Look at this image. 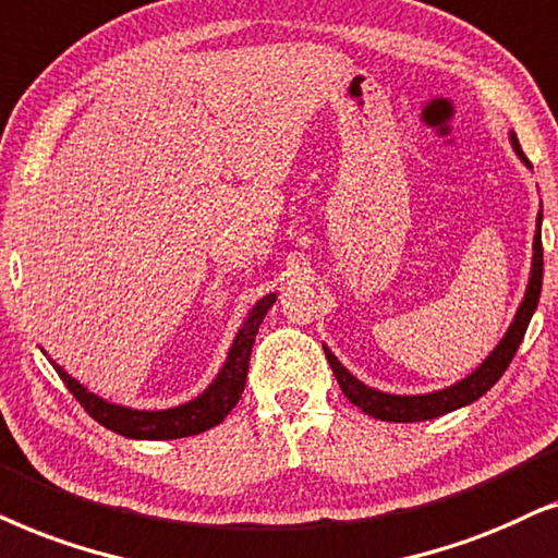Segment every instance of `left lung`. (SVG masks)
<instances>
[{"mask_svg": "<svg viewBox=\"0 0 558 558\" xmlns=\"http://www.w3.org/2000/svg\"><path fill=\"white\" fill-rule=\"evenodd\" d=\"M510 143L515 147L518 158H521L525 166H531V160L525 158L521 145H518V137L510 132ZM541 211L536 219V236H533V265H531V278H529V288H525V299L518 308L515 318H512L510 329L505 337L500 339V344L493 349V354L487 356L482 365L474 369L470 377L459 380L451 388L436 390V392H426V396H390V392H380L375 388H367L365 383H360L356 377L349 373V369L341 365L329 352V347H324L326 360L333 369V377H337L339 388L344 396L352 400L356 408H362L367 415L380 421H396V423H413V421H430L439 418L444 413L457 411V408H464L474 403V400L485 396V392L493 388V385L500 380L505 369L510 367L512 356H515L518 347L525 337V329H529L533 311L538 306L541 299V283H544V247H541Z\"/></svg>", "mask_w": 558, "mask_h": 558, "instance_id": "obj_1", "label": "left lung"}]
</instances>
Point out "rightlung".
Returning <instances> with one entry per match:
<instances>
[{"instance_id":"right-lung-1","label":"right lung","mask_w":558,"mask_h":558,"mask_svg":"<svg viewBox=\"0 0 558 558\" xmlns=\"http://www.w3.org/2000/svg\"><path fill=\"white\" fill-rule=\"evenodd\" d=\"M275 303V293L265 295L255 303V308L250 311L244 318L242 329L236 331L234 344L229 349L225 367L219 369L217 380L206 388L202 396L189 400V403L168 408V411H135V408H124L117 403H107V400L88 392L84 385L73 380L61 365H56V373L61 375L65 388L73 392V398L84 405V411L92 415L94 421H99L104 428L114 430L119 436H128V439H183V436H196L202 430H209L221 423L229 415V411L236 405V400L242 398L244 380H247V367H250V354L252 344H255V333L263 324V318Z\"/></svg>"}]
</instances>
